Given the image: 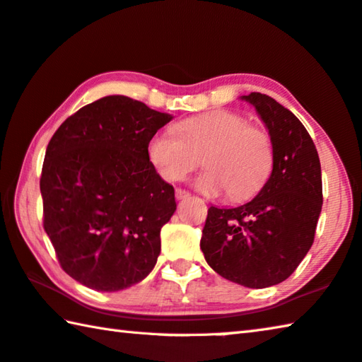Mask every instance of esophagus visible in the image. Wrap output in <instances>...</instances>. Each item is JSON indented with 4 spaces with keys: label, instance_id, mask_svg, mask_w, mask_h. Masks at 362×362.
Instances as JSON below:
<instances>
[{
    "label": "esophagus",
    "instance_id": "esophagus-1",
    "mask_svg": "<svg viewBox=\"0 0 362 362\" xmlns=\"http://www.w3.org/2000/svg\"><path fill=\"white\" fill-rule=\"evenodd\" d=\"M189 197V192L185 191V189H176V199L177 200H185Z\"/></svg>",
    "mask_w": 362,
    "mask_h": 362
}]
</instances>
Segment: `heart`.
<instances>
[{"label":"heart","instance_id":"b5f03b06","mask_svg":"<svg viewBox=\"0 0 362 362\" xmlns=\"http://www.w3.org/2000/svg\"><path fill=\"white\" fill-rule=\"evenodd\" d=\"M177 134L158 132L149 139L147 157L165 181L175 182L197 168L204 158L205 173L195 187L205 195L229 191L234 200L257 194L268 181L274 162L269 133L248 125L230 110H213L176 125Z\"/></svg>","mask_w":362,"mask_h":362}]
</instances>
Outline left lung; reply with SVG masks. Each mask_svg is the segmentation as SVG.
<instances>
[{"label": "left lung", "mask_w": 362, "mask_h": 362, "mask_svg": "<svg viewBox=\"0 0 362 362\" xmlns=\"http://www.w3.org/2000/svg\"><path fill=\"white\" fill-rule=\"evenodd\" d=\"M240 99L253 105L271 136L272 171L250 202L210 206L200 248L224 279L264 288L286 281L313 245L322 209L321 162L288 109L262 93Z\"/></svg>", "instance_id": "8db88e82"}]
</instances>
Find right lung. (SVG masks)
Segmentation results:
<instances>
[{"instance_id": "1", "label": "right lung", "mask_w": 362, "mask_h": 362, "mask_svg": "<svg viewBox=\"0 0 362 362\" xmlns=\"http://www.w3.org/2000/svg\"><path fill=\"white\" fill-rule=\"evenodd\" d=\"M173 115L141 100L100 98L69 117L47 144L40 191L43 226L62 269L83 286L118 292L149 276L175 189L147 157Z\"/></svg>"}]
</instances>
